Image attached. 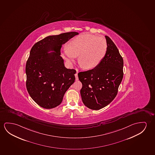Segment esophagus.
Segmentation results:
<instances>
[{"mask_svg": "<svg viewBox=\"0 0 155 155\" xmlns=\"http://www.w3.org/2000/svg\"><path fill=\"white\" fill-rule=\"evenodd\" d=\"M74 76H75V78H76V81H78V74L76 73V74H74Z\"/></svg>", "mask_w": 155, "mask_h": 155, "instance_id": "1", "label": "esophagus"}]
</instances>
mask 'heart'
<instances>
[{"mask_svg": "<svg viewBox=\"0 0 155 155\" xmlns=\"http://www.w3.org/2000/svg\"><path fill=\"white\" fill-rule=\"evenodd\" d=\"M106 40L102 36L90 34L77 36L64 50L63 56L69 63L74 62L78 56V62L85 69L97 67L107 51Z\"/></svg>", "mask_w": 155, "mask_h": 155, "instance_id": "obj_1", "label": "heart"}]
</instances>
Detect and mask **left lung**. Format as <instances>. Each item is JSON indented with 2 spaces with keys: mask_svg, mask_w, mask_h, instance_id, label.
<instances>
[{
  "mask_svg": "<svg viewBox=\"0 0 155 155\" xmlns=\"http://www.w3.org/2000/svg\"><path fill=\"white\" fill-rule=\"evenodd\" d=\"M105 38L107 51L100 64L78 74L82 83L83 103L91 110H100L114 100L124 76L123 58L112 40L108 36Z\"/></svg>",
  "mask_w": 155,
  "mask_h": 155,
  "instance_id": "obj_1",
  "label": "left lung"
}]
</instances>
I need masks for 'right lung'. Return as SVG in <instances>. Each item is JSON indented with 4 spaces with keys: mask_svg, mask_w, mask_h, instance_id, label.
Instances as JSON below:
<instances>
[{
    "mask_svg": "<svg viewBox=\"0 0 155 155\" xmlns=\"http://www.w3.org/2000/svg\"><path fill=\"white\" fill-rule=\"evenodd\" d=\"M78 34L71 31L49 36L31 48L26 65L27 90L41 107L51 109L60 105L65 93L74 82L76 71L64 67L61 49ZM50 51L54 52L49 53Z\"/></svg>",
    "mask_w": 155,
    "mask_h": 155,
    "instance_id": "1",
    "label": "right lung"
}]
</instances>
